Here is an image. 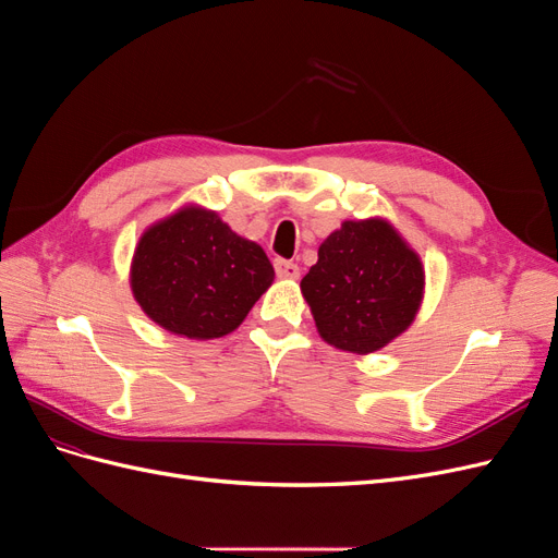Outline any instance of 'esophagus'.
Returning <instances> with one entry per match:
<instances>
[{
    "label": "esophagus",
    "instance_id": "34e87169",
    "mask_svg": "<svg viewBox=\"0 0 558 558\" xmlns=\"http://www.w3.org/2000/svg\"><path fill=\"white\" fill-rule=\"evenodd\" d=\"M275 269H277V277L279 279H298L300 277V267L291 260H283V258H277L275 260Z\"/></svg>",
    "mask_w": 558,
    "mask_h": 558
}]
</instances>
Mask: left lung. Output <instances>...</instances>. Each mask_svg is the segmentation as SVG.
<instances>
[{
	"label": "left lung",
	"mask_w": 558,
	"mask_h": 558,
	"mask_svg": "<svg viewBox=\"0 0 558 558\" xmlns=\"http://www.w3.org/2000/svg\"><path fill=\"white\" fill-rule=\"evenodd\" d=\"M424 283L418 253L400 232L384 218H365L328 234L300 289L328 344L373 353L412 326Z\"/></svg>",
	"instance_id": "left-lung-1"
}]
</instances>
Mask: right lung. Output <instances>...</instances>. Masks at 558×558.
<instances>
[{"mask_svg":"<svg viewBox=\"0 0 558 558\" xmlns=\"http://www.w3.org/2000/svg\"><path fill=\"white\" fill-rule=\"evenodd\" d=\"M272 281L275 267L256 242L195 205L150 226L130 267V289L144 314L189 340L240 328Z\"/></svg>","mask_w":558,"mask_h":558,"instance_id":"obj_1","label":"right lung"}]
</instances>
